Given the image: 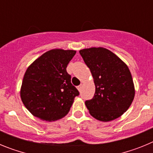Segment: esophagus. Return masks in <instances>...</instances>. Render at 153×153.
Segmentation results:
<instances>
[{
    "label": "esophagus",
    "mask_w": 153,
    "mask_h": 153,
    "mask_svg": "<svg viewBox=\"0 0 153 153\" xmlns=\"http://www.w3.org/2000/svg\"><path fill=\"white\" fill-rule=\"evenodd\" d=\"M82 87H83V85L80 84L79 86H77V90H79V91H81V90H82Z\"/></svg>",
    "instance_id": "obj_1"
}]
</instances>
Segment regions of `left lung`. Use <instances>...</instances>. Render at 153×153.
Returning <instances> with one entry per match:
<instances>
[{
  "label": "left lung",
  "mask_w": 153,
  "mask_h": 153,
  "mask_svg": "<svg viewBox=\"0 0 153 153\" xmlns=\"http://www.w3.org/2000/svg\"><path fill=\"white\" fill-rule=\"evenodd\" d=\"M90 68L96 87L94 97L85 102L93 118L109 122L121 117L131 106L135 86L130 70L114 53L104 47L79 51Z\"/></svg>",
  "instance_id": "left-lung-1"
}]
</instances>
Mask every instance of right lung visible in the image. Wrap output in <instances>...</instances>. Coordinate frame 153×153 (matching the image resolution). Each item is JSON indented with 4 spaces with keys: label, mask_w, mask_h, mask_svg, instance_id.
Here are the masks:
<instances>
[{
    "label": "right lung",
    "mask_w": 153,
    "mask_h": 153,
    "mask_svg": "<svg viewBox=\"0 0 153 153\" xmlns=\"http://www.w3.org/2000/svg\"><path fill=\"white\" fill-rule=\"evenodd\" d=\"M76 53L74 50L52 49L27 67L20 93L25 107L34 117L52 122L69 113L74 98L79 95L67 72Z\"/></svg>",
    "instance_id": "add662e5"
}]
</instances>
